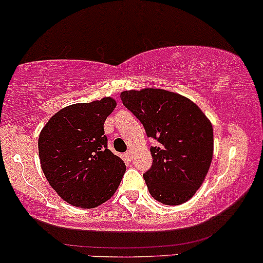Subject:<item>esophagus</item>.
Instances as JSON below:
<instances>
[{
  "mask_svg": "<svg viewBox=\"0 0 263 263\" xmlns=\"http://www.w3.org/2000/svg\"><path fill=\"white\" fill-rule=\"evenodd\" d=\"M126 158L128 159L132 158V151H127V152H126Z\"/></svg>",
  "mask_w": 263,
  "mask_h": 263,
  "instance_id": "1",
  "label": "esophagus"
}]
</instances>
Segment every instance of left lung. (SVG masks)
Here are the masks:
<instances>
[{"label": "left lung", "mask_w": 263, "mask_h": 263, "mask_svg": "<svg viewBox=\"0 0 263 263\" xmlns=\"http://www.w3.org/2000/svg\"><path fill=\"white\" fill-rule=\"evenodd\" d=\"M122 104L142 122L151 146L152 167L143 174L149 194L165 205H180L197 193L214 153L210 120L185 96L144 87L121 92Z\"/></svg>", "instance_id": "obj_1"}]
</instances>
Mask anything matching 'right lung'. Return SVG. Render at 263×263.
<instances>
[{
    "label": "right lung",
    "instance_id": "add662e5",
    "mask_svg": "<svg viewBox=\"0 0 263 263\" xmlns=\"http://www.w3.org/2000/svg\"><path fill=\"white\" fill-rule=\"evenodd\" d=\"M115 107L112 98L69 105L53 115L39 134L42 171L68 204L92 209L112 197L121 183L126 165L107 149L104 131Z\"/></svg>",
    "mask_w": 263,
    "mask_h": 263
}]
</instances>
